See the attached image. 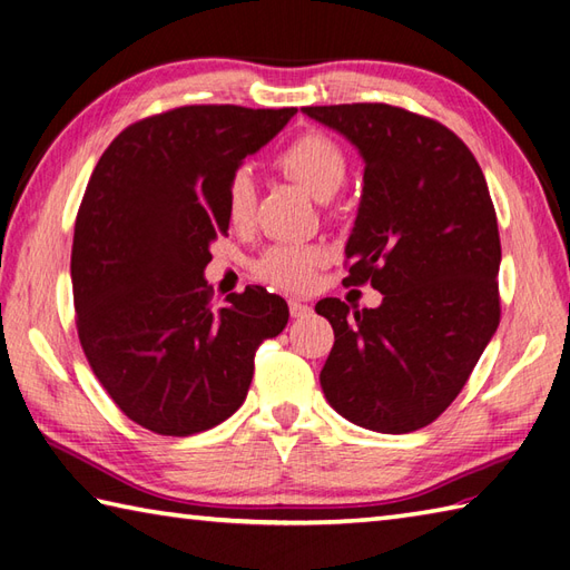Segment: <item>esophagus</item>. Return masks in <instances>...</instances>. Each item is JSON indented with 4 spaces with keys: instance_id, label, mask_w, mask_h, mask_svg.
<instances>
[{
    "instance_id": "esophagus-1",
    "label": "esophagus",
    "mask_w": 570,
    "mask_h": 570,
    "mask_svg": "<svg viewBox=\"0 0 570 570\" xmlns=\"http://www.w3.org/2000/svg\"><path fill=\"white\" fill-rule=\"evenodd\" d=\"M288 313H292V318H304L311 313V306L304 304V301L292 298V301H288Z\"/></svg>"
}]
</instances>
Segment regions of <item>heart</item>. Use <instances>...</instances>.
<instances>
[{"instance_id": "b5f03b06", "label": "heart", "mask_w": 570, "mask_h": 570, "mask_svg": "<svg viewBox=\"0 0 570 570\" xmlns=\"http://www.w3.org/2000/svg\"><path fill=\"white\" fill-rule=\"evenodd\" d=\"M276 168L304 186L316 200L328 203L345 186L347 156L341 144H335L331 137L308 131L276 156ZM254 205H257L254 176L247 166H239L225 186L227 220L235 227L249 225ZM325 262H328V252L321 245H276L262 254L257 276L286 292H304Z\"/></svg>"}]
</instances>
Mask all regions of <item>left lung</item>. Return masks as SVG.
<instances>
[{
    "mask_svg": "<svg viewBox=\"0 0 570 570\" xmlns=\"http://www.w3.org/2000/svg\"><path fill=\"white\" fill-rule=\"evenodd\" d=\"M365 161L345 284L377 308L323 298L335 343L321 370L328 404L377 433L429 426L463 390L500 325V233L475 156L435 119L382 102L304 107Z\"/></svg>",
    "mask_w": 570,
    "mask_h": 570,
    "instance_id": "obj_1",
    "label": "left lung"
}]
</instances>
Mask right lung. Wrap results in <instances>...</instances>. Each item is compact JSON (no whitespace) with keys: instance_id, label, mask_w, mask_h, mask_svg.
Here are the masks:
<instances>
[{"instance_id":"add662e5","label":"right lung","mask_w":570,"mask_h":570,"mask_svg":"<svg viewBox=\"0 0 570 570\" xmlns=\"http://www.w3.org/2000/svg\"><path fill=\"white\" fill-rule=\"evenodd\" d=\"M296 115L188 105L129 125L85 188L70 252L78 337L125 414L161 435L208 431L242 406L254 353L286 328L262 286L213 308L205 266L225 235V186Z\"/></svg>"}]
</instances>
